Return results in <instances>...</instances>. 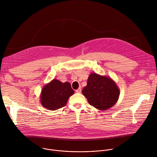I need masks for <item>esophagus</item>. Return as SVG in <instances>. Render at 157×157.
<instances>
[{"label":"esophagus","mask_w":157,"mask_h":157,"mask_svg":"<svg viewBox=\"0 0 157 157\" xmlns=\"http://www.w3.org/2000/svg\"><path fill=\"white\" fill-rule=\"evenodd\" d=\"M77 93H81V88H78V89H76V90L75 91Z\"/></svg>","instance_id":"1"}]
</instances>
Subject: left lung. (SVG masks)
<instances>
[{"label":"left lung","instance_id":"1","mask_svg":"<svg viewBox=\"0 0 157 157\" xmlns=\"http://www.w3.org/2000/svg\"><path fill=\"white\" fill-rule=\"evenodd\" d=\"M82 93L89 104L99 110H105L116 104L120 90L110 78L93 73L89 75Z\"/></svg>","mask_w":157,"mask_h":157}]
</instances>
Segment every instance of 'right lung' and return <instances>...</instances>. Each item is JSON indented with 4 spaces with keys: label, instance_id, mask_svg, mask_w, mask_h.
<instances>
[{
    "label": "right lung",
    "instance_id": "1",
    "mask_svg": "<svg viewBox=\"0 0 157 157\" xmlns=\"http://www.w3.org/2000/svg\"><path fill=\"white\" fill-rule=\"evenodd\" d=\"M74 93L70 82L63 83L58 79H53L42 88L40 102L46 109L55 110L64 107Z\"/></svg>",
    "mask_w": 157,
    "mask_h": 157
}]
</instances>
